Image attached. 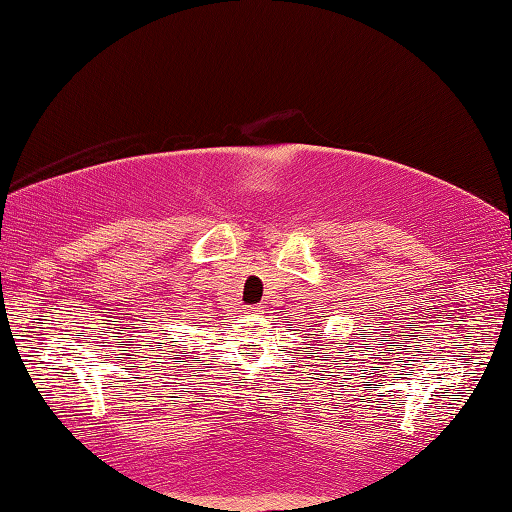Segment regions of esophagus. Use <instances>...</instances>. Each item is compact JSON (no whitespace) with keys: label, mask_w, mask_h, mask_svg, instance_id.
Listing matches in <instances>:
<instances>
[{"label":"esophagus","mask_w":512,"mask_h":512,"mask_svg":"<svg viewBox=\"0 0 512 512\" xmlns=\"http://www.w3.org/2000/svg\"><path fill=\"white\" fill-rule=\"evenodd\" d=\"M261 312H263L261 306H251V308H249V315H261Z\"/></svg>","instance_id":"1"}]
</instances>
